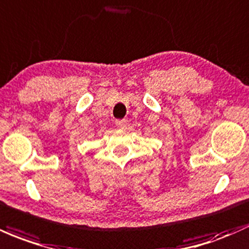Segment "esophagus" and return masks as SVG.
I'll return each mask as SVG.
<instances>
[{"label": "esophagus", "mask_w": 249, "mask_h": 249, "mask_svg": "<svg viewBox=\"0 0 249 249\" xmlns=\"http://www.w3.org/2000/svg\"><path fill=\"white\" fill-rule=\"evenodd\" d=\"M116 126L118 127V129H124V127L126 126V120H125V119H117L116 120Z\"/></svg>", "instance_id": "esophagus-1"}]
</instances>
